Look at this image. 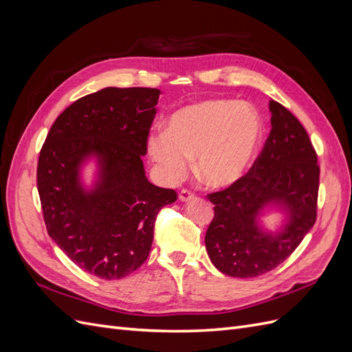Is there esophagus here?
<instances>
[{
    "label": "esophagus",
    "mask_w": 352,
    "mask_h": 352,
    "mask_svg": "<svg viewBox=\"0 0 352 352\" xmlns=\"http://www.w3.org/2000/svg\"><path fill=\"white\" fill-rule=\"evenodd\" d=\"M195 198V195L190 192V190H188V189H182L179 192V199L182 201V202H188V201H192Z\"/></svg>",
    "instance_id": "esophagus-1"
}]
</instances>
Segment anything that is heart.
<instances>
[{"label": "heart", "instance_id": "obj_1", "mask_svg": "<svg viewBox=\"0 0 352 352\" xmlns=\"http://www.w3.org/2000/svg\"><path fill=\"white\" fill-rule=\"evenodd\" d=\"M263 136V122L251 104L204 100L175 111L167 129L150 133L148 155L170 184L182 179L189 160L212 188H228L252 166Z\"/></svg>", "mask_w": 352, "mask_h": 352}]
</instances>
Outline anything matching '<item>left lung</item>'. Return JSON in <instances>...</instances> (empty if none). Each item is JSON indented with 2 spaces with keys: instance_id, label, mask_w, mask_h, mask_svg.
<instances>
[{
  "instance_id": "left-lung-1",
  "label": "left lung",
  "mask_w": 352,
  "mask_h": 352,
  "mask_svg": "<svg viewBox=\"0 0 352 352\" xmlns=\"http://www.w3.org/2000/svg\"><path fill=\"white\" fill-rule=\"evenodd\" d=\"M272 131L250 172L225 190L210 194L214 219L206 233L214 267L232 278H257L278 267L314 226L317 212V155L302 124L270 100ZM278 212L274 231L262 220Z\"/></svg>"
}]
</instances>
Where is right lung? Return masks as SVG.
<instances>
[{"instance_id":"obj_1","label":"right lung","mask_w":352,"mask_h":352,"mask_svg":"<svg viewBox=\"0 0 352 352\" xmlns=\"http://www.w3.org/2000/svg\"><path fill=\"white\" fill-rule=\"evenodd\" d=\"M155 88H104L63 111L38 162L48 235L85 272L122 279L146 260L158 211L176 201L153 185L142 157L157 113ZM96 164L93 182L82 167Z\"/></svg>"}]
</instances>
